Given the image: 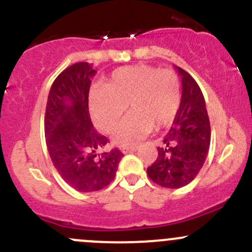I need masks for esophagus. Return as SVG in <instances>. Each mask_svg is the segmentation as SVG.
Returning <instances> with one entry per match:
<instances>
[{"label":"esophagus","mask_w":252,"mask_h":252,"mask_svg":"<svg viewBox=\"0 0 252 252\" xmlns=\"http://www.w3.org/2000/svg\"><path fill=\"white\" fill-rule=\"evenodd\" d=\"M138 149H139V146H136V145H134V146H124V147H122V152H123V154H128V152L136 151Z\"/></svg>","instance_id":"1"}]
</instances>
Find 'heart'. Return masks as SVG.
<instances>
[{
    "instance_id": "heart-1",
    "label": "heart",
    "mask_w": 252,
    "mask_h": 252,
    "mask_svg": "<svg viewBox=\"0 0 252 252\" xmlns=\"http://www.w3.org/2000/svg\"><path fill=\"white\" fill-rule=\"evenodd\" d=\"M180 81L173 70L136 64L116 69L105 86L91 91L89 105L96 126L105 133L113 130L129 106L130 113L113 133L114 142L139 141L155 128L173 123L180 106Z\"/></svg>"
}]
</instances>
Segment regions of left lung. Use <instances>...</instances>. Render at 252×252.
I'll return each instance as SVG.
<instances>
[{"mask_svg":"<svg viewBox=\"0 0 252 252\" xmlns=\"http://www.w3.org/2000/svg\"><path fill=\"white\" fill-rule=\"evenodd\" d=\"M182 77V100L172 128L157 147L158 156L147 168L152 182L179 189L195 179L205 163L211 126L202 91L195 79L177 67Z\"/></svg>","mask_w":252,"mask_h":252,"instance_id":"obj_1","label":"left lung"}]
</instances>
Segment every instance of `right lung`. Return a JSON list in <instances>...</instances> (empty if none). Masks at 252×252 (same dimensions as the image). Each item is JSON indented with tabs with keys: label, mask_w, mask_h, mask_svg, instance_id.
Instances as JSON below:
<instances>
[{
	"label": "right lung",
	"mask_w": 252,
	"mask_h": 252,
	"mask_svg": "<svg viewBox=\"0 0 252 252\" xmlns=\"http://www.w3.org/2000/svg\"><path fill=\"white\" fill-rule=\"evenodd\" d=\"M95 74L93 65L86 62L65 68L51 86L45 112L51 161L63 180L81 192L107 187L124 156L118 149L102 151L108 139L91 123L89 90Z\"/></svg>",
	"instance_id": "1"
}]
</instances>
